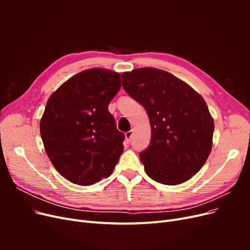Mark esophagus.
I'll return each mask as SVG.
<instances>
[{"mask_svg":"<svg viewBox=\"0 0 250 250\" xmlns=\"http://www.w3.org/2000/svg\"><path fill=\"white\" fill-rule=\"evenodd\" d=\"M132 134H133V132H132V131H127V132L125 133V139H126V142L129 143V142L131 141V139H132Z\"/></svg>","mask_w":250,"mask_h":250,"instance_id":"obj_1","label":"esophagus"}]
</instances>
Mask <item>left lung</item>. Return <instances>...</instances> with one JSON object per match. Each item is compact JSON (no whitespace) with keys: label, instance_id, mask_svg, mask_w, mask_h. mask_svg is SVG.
<instances>
[{"label":"left lung","instance_id":"8db88e82","mask_svg":"<svg viewBox=\"0 0 250 250\" xmlns=\"http://www.w3.org/2000/svg\"><path fill=\"white\" fill-rule=\"evenodd\" d=\"M122 86L150 120V144L140 153L147 175L168 186L194 176L213 145L214 120L203 98L183 80L154 67L123 73Z\"/></svg>","mask_w":250,"mask_h":250}]
</instances>
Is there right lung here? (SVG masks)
Masks as SVG:
<instances>
[{
  "mask_svg": "<svg viewBox=\"0 0 250 250\" xmlns=\"http://www.w3.org/2000/svg\"><path fill=\"white\" fill-rule=\"evenodd\" d=\"M120 87L119 73L90 69L49 98L41 120L42 140L53 166L71 183L94 185L118 164L125 135L117 129L108 104Z\"/></svg>",
  "mask_w": 250,
  "mask_h": 250,
  "instance_id": "obj_1",
  "label": "right lung"
}]
</instances>
